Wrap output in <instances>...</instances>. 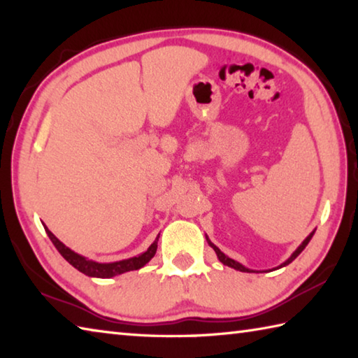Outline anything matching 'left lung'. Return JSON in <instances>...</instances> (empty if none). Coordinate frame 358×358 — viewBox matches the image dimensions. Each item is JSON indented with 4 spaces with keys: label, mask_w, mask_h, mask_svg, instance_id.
Returning <instances> with one entry per match:
<instances>
[{
    "label": "left lung",
    "mask_w": 358,
    "mask_h": 358,
    "mask_svg": "<svg viewBox=\"0 0 358 358\" xmlns=\"http://www.w3.org/2000/svg\"><path fill=\"white\" fill-rule=\"evenodd\" d=\"M314 232H315V231H313V232H310V234L308 235V237H306L305 240H303V241H301V245H300L299 248H296V249L294 250V252H292V255H291V257H289V258H287V260H286L285 263H281L280 266H277V269H280V268H285V266H287L289 263H292V262L295 260V258H296V257H299V255L301 254V250H303V249H305V248L308 246V243L310 241V238H313V235H314ZM206 240H208V243H209V246H210L212 249H214V250H215V254H217V257H218V260H220V262H222V263H223L224 266H229V268H234L235 271H240V272H255L254 269H249V268H246V266H243L241 263H238V262H235V260H234V258H229V257H227L226 254H223V252H222V250H220V249H218V248H217V246L214 245V243H212V241H210V240L208 238V235H206Z\"/></svg>",
    "instance_id": "8db88e82"
}]
</instances>
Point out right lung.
<instances>
[{
    "label": "right lung",
    "instance_id": "right-lung-1",
    "mask_svg": "<svg viewBox=\"0 0 358 358\" xmlns=\"http://www.w3.org/2000/svg\"><path fill=\"white\" fill-rule=\"evenodd\" d=\"M43 226L45 229V234L49 235L50 241L53 243V246L57 248L58 252L63 255V258L67 263H71L75 269H78L80 272L85 273V275L96 277V278H110V277L120 275V273H124L129 271H136V269L143 268L144 264L149 263L152 258H154V255L157 252V246H158V238H159V234H158L155 241L148 248V250H144L143 254L136 255V257L126 258V260H120V262H113V263H98L94 260H89V258L83 257L77 252H73L71 248H67L64 243L59 241L55 235H53L48 229V226H45L44 223H43Z\"/></svg>",
    "mask_w": 358,
    "mask_h": 358
}]
</instances>
